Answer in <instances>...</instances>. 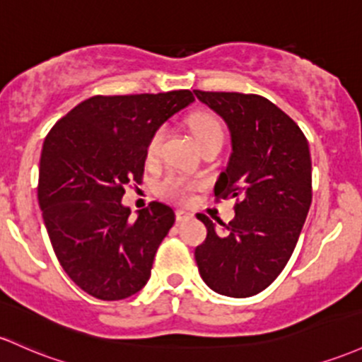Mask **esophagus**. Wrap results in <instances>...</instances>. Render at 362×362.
<instances>
[{"label":"esophagus","instance_id":"esophagus-1","mask_svg":"<svg viewBox=\"0 0 362 362\" xmlns=\"http://www.w3.org/2000/svg\"><path fill=\"white\" fill-rule=\"evenodd\" d=\"M175 218H177V221H185L190 218V213L184 211V209H177V211H175Z\"/></svg>","mask_w":362,"mask_h":362}]
</instances>
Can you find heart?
<instances>
[{
  "mask_svg": "<svg viewBox=\"0 0 362 362\" xmlns=\"http://www.w3.org/2000/svg\"><path fill=\"white\" fill-rule=\"evenodd\" d=\"M189 125L201 148L208 144V142L214 141V139H223V127L211 113H204V111L194 113L189 118ZM163 137H165V129L163 127L154 130L153 136L149 137L148 144H146V158L148 160H154L160 154ZM190 190H192V184H190L187 178L180 177V175L170 173L158 182V192L163 197H166V199L185 201Z\"/></svg>",
  "mask_w": 362,
  "mask_h": 362,
  "instance_id": "obj_1",
  "label": "heart"
}]
</instances>
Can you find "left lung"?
I'll return each mask as SVG.
<instances>
[{"mask_svg":"<svg viewBox=\"0 0 362 362\" xmlns=\"http://www.w3.org/2000/svg\"><path fill=\"white\" fill-rule=\"evenodd\" d=\"M228 125L232 156L214 185L216 201L235 197V218L221 230L206 214L197 245L201 278L221 296L263 292L291 259L313 199L311 154L296 122L257 94L194 90Z\"/></svg>","mask_w":362,"mask_h":362,"instance_id":"left-lung-1","label":"left lung"}]
</instances>
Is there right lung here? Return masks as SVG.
I'll return each instance as SVG.
<instances>
[{"label": "right lung", "mask_w": 362, "mask_h": 362, "mask_svg": "<svg viewBox=\"0 0 362 362\" xmlns=\"http://www.w3.org/2000/svg\"><path fill=\"white\" fill-rule=\"evenodd\" d=\"M192 101L187 89L93 96L46 136L39 206L59 264L89 296L120 300L148 284L175 213L151 202L132 221L122 197L127 185L142 184L146 144L154 130Z\"/></svg>", "instance_id": "1"}]
</instances>
